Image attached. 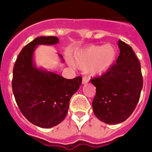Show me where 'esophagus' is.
Masks as SVG:
<instances>
[{"mask_svg":"<svg viewBox=\"0 0 152 152\" xmlns=\"http://www.w3.org/2000/svg\"><path fill=\"white\" fill-rule=\"evenodd\" d=\"M89 82V79L87 78V77H86V76H84L82 79V84L83 85H86V84H87V83Z\"/></svg>","mask_w":152,"mask_h":152,"instance_id":"esophagus-1","label":"esophagus"}]
</instances>
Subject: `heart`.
Masks as SVG:
<instances>
[{
  "mask_svg": "<svg viewBox=\"0 0 152 152\" xmlns=\"http://www.w3.org/2000/svg\"><path fill=\"white\" fill-rule=\"evenodd\" d=\"M117 56V49L112 44L89 45L75 52L72 63L77 68L87 70L91 76H102L113 67Z\"/></svg>",
  "mask_w": 152,
  "mask_h": 152,
  "instance_id": "obj_1",
  "label": "heart"
}]
</instances>
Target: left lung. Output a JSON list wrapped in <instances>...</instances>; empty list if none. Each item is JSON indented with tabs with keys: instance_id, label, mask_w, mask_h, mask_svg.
I'll list each match as a JSON object with an SVG mask.
<instances>
[{
	"instance_id": "8db88e82",
	"label": "left lung",
	"mask_w": 152,
	"mask_h": 152,
	"mask_svg": "<svg viewBox=\"0 0 152 152\" xmlns=\"http://www.w3.org/2000/svg\"><path fill=\"white\" fill-rule=\"evenodd\" d=\"M120 55L108 72L90 81L96 87L93 110L97 118L109 124H120L130 116L137 106L143 80L134 50L118 41Z\"/></svg>"
}]
</instances>
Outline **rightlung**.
I'll use <instances>...</instances> for the list:
<instances>
[{"label":"right lung","mask_w":152,"mask_h":152,"mask_svg":"<svg viewBox=\"0 0 152 152\" xmlns=\"http://www.w3.org/2000/svg\"><path fill=\"white\" fill-rule=\"evenodd\" d=\"M56 37H40L21 50L13 70L12 88L22 114L40 128H51L66 117L72 96L81 86V76L66 79L58 74L38 67L34 53L40 45L58 43ZM62 62L63 56L58 54Z\"/></svg>","instance_id":"1"}]
</instances>
